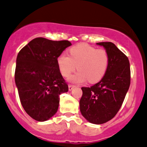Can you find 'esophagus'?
Here are the masks:
<instances>
[{
    "label": "esophagus",
    "mask_w": 147,
    "mask_h": 147,
    "mask_svg": "<svg viewBox=\"0 0 147 147\" xmlns=\"http://www.w3.org/2000/svg\"><path fill=\"white\" fill-rule=\"evenodd\" d=\"M75 88V85H71V84H69V85H68V88H69V90H72L73 88Z\"/></svg>",
    "instance_id": "obj_1"
}]
</instances>
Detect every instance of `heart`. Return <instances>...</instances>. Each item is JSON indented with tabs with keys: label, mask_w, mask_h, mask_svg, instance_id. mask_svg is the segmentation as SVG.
I'll return each mask as SVG.
<instances>
[{
	"label": "heart",
	"mask_w": 147,
	"mask_h": 147,
	"mask_svg": "<svg viewBox=\"0 0 147 147\" xmlns=\"http://www.w3.org/2000/svg\"><path fill=\"white\" fill-rule=\"evenodd\" d=\"M108 54L104 49H96L86 43H80L69 49V56L63 53L57 59L61 73L68 78L78 69L79 72L70 78L75 82L88 80L90 83L98 82L106 72Z\"/></svg>",
	"instance_id": "b5f03b06"
}]
</instances>
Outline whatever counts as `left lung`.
Wrapping results in <instances>:
<instances>
[{
	"mask_svg": "<svg viewBox=\"0 0 147 147\" xmlns=\"http://www.w3.org/2000/svg\"><path fill=\"white\" fill-rule=\"evenodd\" d=\"M108 54V65L100 81L82 87L80 108L89 122L102 124L116 115L124 100L131 82L130 64L127 57L112 42H99Z\"/></svg>",
	"mask_w": 147,
	"mask_h": 147,
	"instance_id": "left-lung-1",
	"label": "left lung"
}]
</instances>
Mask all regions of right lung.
Masks as SVG:
<instances>
[{"label": "right lung", "mask_w": 147, "mask_h": 147, "mask_svg": "<svg viewBox=\"0 0 147 147\" xmlns=\"http://www.w3.org/2000/svg\"><path fill=\"white\" fill-rule=\"evenodd\" d=\"M67 40L34 39L18 52L15 82L20 101L27 114L37 121L48 120L57 113L59 95L68 91L57 59L67 47Z\"/></svg>", "instance_id": "obj_1"}]
</instances>
